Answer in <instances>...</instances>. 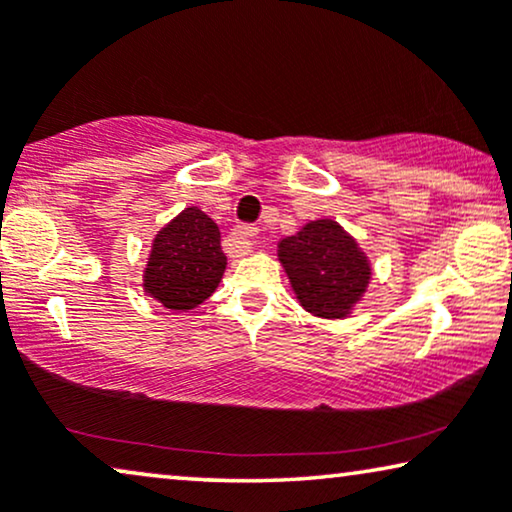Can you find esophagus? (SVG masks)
<instances>
[{
	"mask_svg": "<svg viewBox=\"0 0 512 512\" xmlns=\"http://www.w3.org/2000/svg\"><path fill=\"white\" fill-rule=\"evenodd\" d=\"M235 235L242 240L244 249H251V244H254L258 237H261V230H258L256 226H247V223H242V226L235 228Z\"/></svg>",
	"mask_w": 512,
	"mask_h": 512,
	"instance_id": "1",
	"label": "esophagus"
}]
</instances>
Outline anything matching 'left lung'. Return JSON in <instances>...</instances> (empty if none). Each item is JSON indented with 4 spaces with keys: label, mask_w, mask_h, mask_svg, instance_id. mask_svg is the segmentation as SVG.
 Returning a JSON list of instances; mask_svg holds the SVG:
<instances>
[{
    "label": "left lung",
    "mask_w": 512,
    "mask_h": 512,
    "mask_svg": "<svg viewBox=\"0 0 512 512\" xmlns=\"http://www.w3.org/2000/svg\"><path fill=\"white\" fill-rule=\"evenodd\" d=\"M279 261L307 312L342 319L366 291L370 268L356 242L331 219L312 221L279 242Z\"/></svg>",
    "instance_id": "obj_1"
}]
</instances>
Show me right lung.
<instances>
[{
    "label": "right lung",
    "mask_w": 512,
    "mask_h": 512,
    "mask_svg": "<svg viewBox=\"0 0 512 512\" xmlns=\"http://www.w3.org/2000/svg\"><path fill=\"white\" fill-rule=\"evenodd\" d=\"M226 270L219 226L188 207L153 240L144 286L167 310H193L219 286Z\"/></svg>",
    "instance_id": "obj_1"
}]
</instances>
